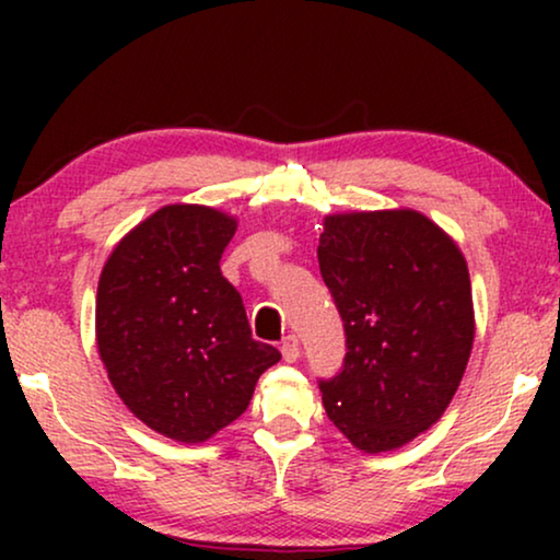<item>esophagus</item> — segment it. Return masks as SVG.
<instances>
[{
    "mask_svg": "<svg viewBox=\"0 0 560 560\" xmlns=\"http://www.w3.org/2000/svg\"><path fill=\"white\" fill-rule=\"evenodd\" d=\"M280 351H282V359H285V362H295V359L301 357V343H298V336L288 334L285 339H282Z\"/></svg>",
    "mask_w": 560,
    "mask_h": 560,
    "instance_id": "esophagus-1",
    "label": "esophagus"
}]
</instances>
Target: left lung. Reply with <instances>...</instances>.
<instances>
[{"label": "left lung", "mask_w": 560, "mask_h": 560, "mask_svg": "<svg viewBox=\"0 0 560 560\" xmlns=\"http://www.w3.org/2000/svg\"><path fill=\"white\" fill-rule=\"evenodd\" d=\"M318 265L347 334L341 372L320 380L326 416L364 454L400 448L439 423L469 362L462 249L412 209L328 213Z\"/></svg>", "instance_id": "left-lung-1"}]
</instances>
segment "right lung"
Wrapping results in <instances>:
<instances>
[{"instance_id": "right-lung-1", "label": "right lung", "mask_w": 560, "mask_h": 560, "mask_svg": "<svg viewBox=\"0 0 560 560\" xmlns=\"http://www.w3.org/2000/svg\"><path fill=\"white\" fill-rule=\"evenodd\" d=\"M236 219L171 203L127 232L96 290V347L121 402L152 431L203 443L247 410L280 351L252 339L219 259Z\"/></svg>"}]
</instances>
